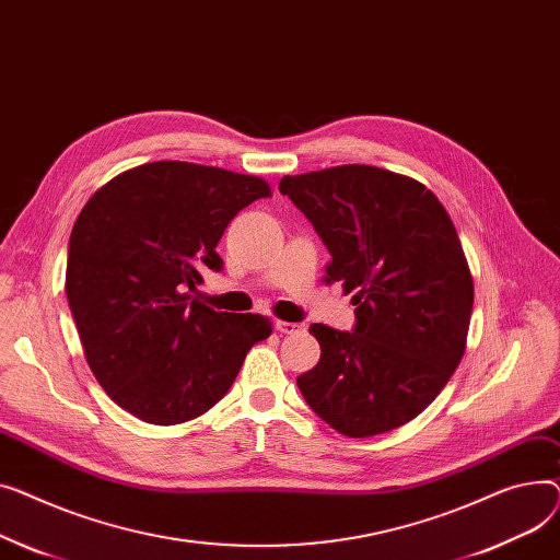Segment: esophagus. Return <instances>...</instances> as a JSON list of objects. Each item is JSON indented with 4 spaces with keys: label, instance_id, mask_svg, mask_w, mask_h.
Wrapping results in <instances>:
<instances>
[{
    "label": "esophagus",
    "instance_id": "1",
    "mask_svg": "<svg viewBox=\"0 0 560 560\" xmlns=\"http://www.w3.org/2000/svg\"><path fill=\"white\" fill-rule=\"evenodd\" d=\"M276 330L280 335H299V332H303V325L287 323V320H276Z\"/></svg>",
    "mask_w": 560,
    "mask_h": 560
}]
</instances>
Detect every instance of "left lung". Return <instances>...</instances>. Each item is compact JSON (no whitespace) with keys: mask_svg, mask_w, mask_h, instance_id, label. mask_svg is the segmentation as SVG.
Instances as JSON below:
<instances>
[{"mask_svg":"<svg viewBox=\"0 0 560 560\" xmlns=\"http://www.w3.org/2000/svg\"><path fill=\"white\" fill-rule=\"evenodd\" d=\"M278 189L330 250L325 282L357 289L352 332L310 325L320 359L295 384L343 436L396 430L466 350L475 289L456 228L424 185L369 164L284 176Z\"/></svg>","mask_w":560,"mask_h":560,"instance_id":"8db88e82","label":"left lung"}]
</instances>
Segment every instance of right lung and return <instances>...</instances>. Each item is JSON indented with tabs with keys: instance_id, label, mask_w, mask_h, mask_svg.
<instances>
[{
	"instance_id": "1",
	"label": "right lung",
	"mask_w": 560,
	"mask_h": 560,
	"mask_svg": "<svg viewBox=\"0 0 560 560\" xmlns=\"http://www.w3.org/2000/svg\"><path fill=\"white\" fill-rule=\"evenodd\" d=\"M269 185L203 164L162 160L119 174L81 210L68 246L65 293L88 364L128 413L178 424L212 409L253 343L259 314L214 312L191 293L240 210Z\"/></svg>"
}]
</instances>
